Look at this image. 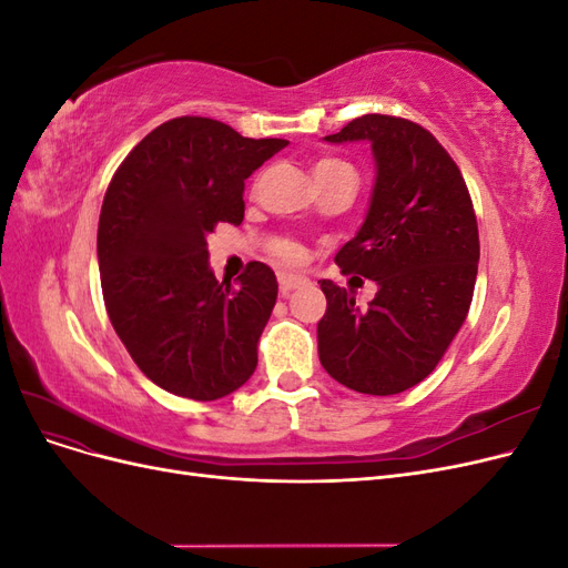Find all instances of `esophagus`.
Returning <instances> with one entry per match:
<instances>
[{
	"label": "esophagus",
	"instance_id": "34e87169",
	"mask_svg": "<svg viewBox=\"0 0 568 568\" xmlns=\"http://www.w3.org/2000/svg\"><path fill=\"white\" fill-rule=\"evenodd\" d=\"M303 284H305V280H303V277H296V274H280V291H282V296H288L291 291L303 286Z\"/></svg>",
	"mask_w": 568,
	"mask_h": 568
}]
</instances>
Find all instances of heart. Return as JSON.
Instances as JSON below:
<instances>
[{
  "mask_svg": "<svg viewBox=\"0 0 568 568\" xmlns=\"http://www.w3.org/2000/svg\"><path fill=\"white\" fill-rule=\"evenodd\" d=\"M343 173H355L353 170V165L351 163H346V161H341V159H320L317 163H315V180L320 182V180H329V178H334V175H343ZM274 255L280 257L282 263H286V265H298V263H303V246L301 244H296V242H280L277 246H274Z\"/></svg>",
  "mask_w": 568,
  "mask_h": 568,
  "instance_id": "1",
  "label": "heart"
}]
</instances>
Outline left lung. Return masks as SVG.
<instances>
[{
	"label": "left lung",
	"instance_id": "left-lung-1",
	"mask_svg": "<svg viewBox=\"0 0 568 568\" xmlns=\"http://www.w3.org/2000/svg\"><path fill=\"white\" fill-rule=\"evenodd\" d=\"M324 140L372 142L369 213L334 261L379 291L359 307L320 282V363L357 393H403L436 369L469 313L480 251L469 189L436 136L407 118L367 113Z\"/></svg>",
	"mask_w": 568,
	"mask_h": 568
}]
</instances>
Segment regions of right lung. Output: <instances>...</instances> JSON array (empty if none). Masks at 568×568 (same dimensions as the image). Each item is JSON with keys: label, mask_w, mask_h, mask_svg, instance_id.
<instances>
[{"label": "right lung", "mask_w": 568, "mask_h": 568, "mask_svg": "<svg viewBox=\"0 0 568 568\" xmlns=\"http://www.w3.org/2000/svg\"><path fill=\"white\" fill-rule=\"evenodd\" d=\"M286 144L182 115L151 130L111 178L97 234L106 313L134 365L168 393L217 400L255 372L277 277L253 261L236 284L217 282L209 234L242 225L244 180Z\"/></svg>", "instance_id": "1"}]
</instances>
